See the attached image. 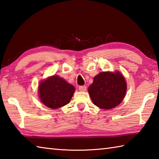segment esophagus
Returning <instances> with one entry per match:
<instances>
[{
    "mask_svg": "<svg viewBox=\"0 0 159 159\" xmlns=\"http://www.w3.org/2000/svg\"><path fill=\"white\" fill-rule=\"evenodd\" d=\"M79 91H80V92H85V91L87 90V87L85 85L79 86Z\"/></svg>",
    "mask_w": 159,
    "mask_h": 159,
    "instance_id": "34e87169",
    "label": "esophagus"
}]
</instances>
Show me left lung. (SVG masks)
<instances>
[{"mask_svg":"<svg viewBox=\"0 0 159 159\" xmlns=\"http://www.w3.org/2000/svg\"><path fill=\"white\" fill-rule=\"evenodd\" d=\"M126 88L124 77L119 72H103L94 77L88 92L95 105L100 109H111L122 101Z\"/></svg>","mask_w":159,"mask_h":159,"instance_id":"left-lung-1","label":"left lung"}]
</instances>
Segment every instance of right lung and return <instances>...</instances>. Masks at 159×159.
<instances>
[{
	"label": "right lung",
	"instance_id": "obj_1",
	"mask_svg": "<svg viewBox=\"0 0 159 159\" xmlns=\"http://www.w3.org/2000/svg\"><path fill=\"white\" fill-rule=\"evenodd\" d=\"M75 88L58 76H52L39 85L40 100L51 109H58L70 102Z\"/></svg>",
	"mask_w": 159,
	"mask_h": 159
}]
</instances>
